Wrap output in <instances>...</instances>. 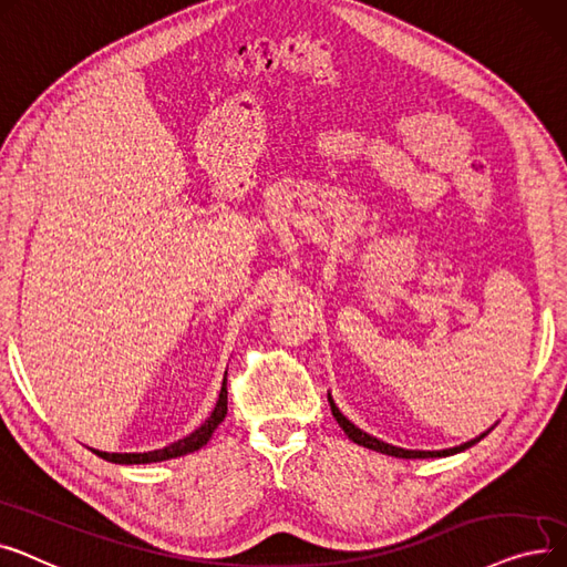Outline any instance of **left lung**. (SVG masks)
<instances>
[{"mask_svg":"<svg viewBox=\"0 0 567 567\" xmlns=\"http://www.w3.org/2000/svg\"><path fill=\"white\" fill-rule=\"evenodd\" d=\"M330 409H332V415L337 417V422H339V426L346 431V436L350 439V441H355L358 445H364V447H369V450H375V452H383V454H392V456H401V460H429V456H447V454H456V452H462V450H466V447H471V445H475L477 441H482L484 436L489 434V431H484V434H480L477 439H473V441H468V443H464V445H460V447H452V450H439V452H422V450H401V447H394V445H388V443H383V441H379V439H373V436H369V434H364L362 429H358L353 422L350 420H346L341 413H339V409L334 406V401H332V396H330Z\"/></svg>","mask_w":567,"mask_h":567,"instance_id":"left-lung-1","label":"left lung"}]
</instances>
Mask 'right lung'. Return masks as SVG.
<instances>
[{
  "label": "right lung",
  "mask_w": 567,
  "mask_h": 567,
  "mask_svg": "<svg viewBox=\"0 0 567 567\" xmlns=\"http://www.w3.org/2000/svg\"><path fill=\"white\" fill-rule=\"evenodd\" d=\"M226 373H228V371H226ZM226 381H228V379H224V388H221L219 401H217V406H214L212 415L194 431V434H188L186 439H182V441H177V443H173V445H168V447H164V450L143 452V454H136V452H128V454H117V452H113V454H111V452H99V450H94V454H99L101 460L113 462V464H152V462L175 460V456H182V454H186V452H194V450L203 447V445L212 439L214 429H217V426L224 422V417H226V413H228V390H226Z\"/></svg>",
  "instance_id": "obj_1"
}]
</instances>
